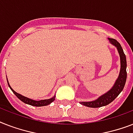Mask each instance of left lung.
<instances>
[{"instance_id":"left-lung-1","label":"left lung","mask_w":133,"mask_h":133,"mask_svg":"<svg viewBox=\"0 0 133 133\" xmlns=\"http://www.w3.org/2000/svg\"><path fill=\"white\" fill-rule=\"evenodd\" d=\"M108 39L112 44L117 47L119 54L120 61H121V69H120L119 75L114 86L110 89V90L101 96L97 100L90 101V102H80V103H81L82 105H85L87 107L99 108L110 103L123 90L125 83H126V77H127V72H126L127 65H126V55L124 54L122 46L114 38H108Z\"/></svg>"}]
</instances>
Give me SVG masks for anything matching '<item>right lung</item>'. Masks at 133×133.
<instances>
[{"label":"right lung","instance_id":"right-lung-1","mask_svg":"<svg viewBox=\"0 0 133 133\" xmlns=\"http://www.w3.org/2000/svg\"><path fill=\"white\" fill-rule=\"evenodd\" d=\"M8 83V85H9V87L10 88V89L11 90V91L14 93V95L16 96V97L18 98V99L22 101L23 102H24L25 103H27V104H29V105H33V106H37V107H40V106H45V105H48L49 104L53 102L54 101V98H55V96L54 97H52L51 99H45V100H41V101H34V100H32V99H30L28 97H24V96H22L21 95H20L18 93L16 92L13 89L11 88L10 87V85H9V83Z\"/></svg>","mask_w":133,"mask_h":133}]
</instances>
